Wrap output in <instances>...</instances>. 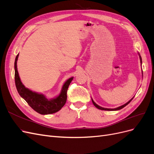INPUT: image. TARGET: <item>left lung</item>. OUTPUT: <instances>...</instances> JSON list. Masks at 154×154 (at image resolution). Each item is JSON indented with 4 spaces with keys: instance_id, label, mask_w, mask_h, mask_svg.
Segmentation results:
<instances>
[{
    "instance_id": "1",
    "label": "left lung",
    "mask_w": 154,
    "mask_h": 154,
    "mask_svg": "<svg viewBox=\"0 0 154 154\" xmlns=\"http://www.w3.org/2000/svg\"><path fill=\"white\" fill-rule=\"evenodd\" d=\"M139 57H140L141 63H142V59H141V57H140V56H139ZM132 99H133V98H132ZM132 99H131L129 101H128L127 103H125V105H122V106H119V107H118V108H116V109H106V108H103V107H101V106H99V105H97L95 103V102L92 100V103L94 104V105L96 107L97 109H98L103 110H120V109H122L124 108V107H125V106H127V105L130 103V102L132 100Z\"/></svg>"
}]
</instances>
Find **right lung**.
<instances>
[{"label":"right lung","mask_w":154,"mask_h":154,"mask_svg":"<svg viewBox=\"0 0 154 154\" xmlns=\"http://www.w3.org/2000/svg\"><path fill=\"white\" fill-rule=\"evenodd\" d=\"M18 54L15 61V82L17 91L31 108L40 114H50L57 112L66 104L67 101V92L68 87L72 80L73 77L69 78L64 83L60 95L53 99L48 100L43 95L32 92L22 84L18 75L17 67V61Z\"/></svg>","instance_id":"obj_1"}]
</instances>
